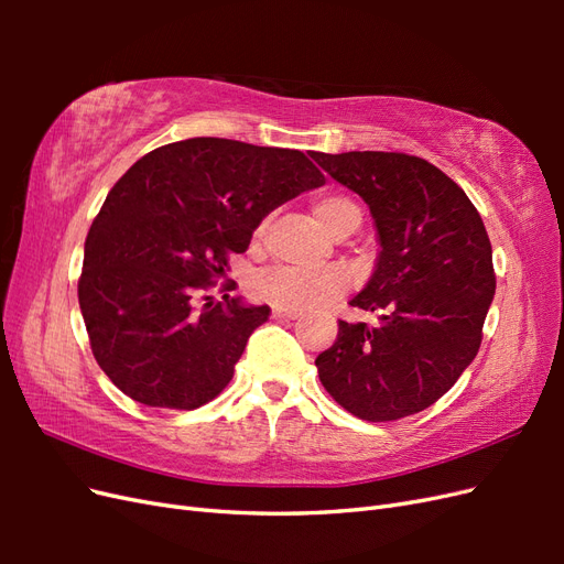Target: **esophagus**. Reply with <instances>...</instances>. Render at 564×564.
<instances>
[{"mask_svg": "<svg viewBox=\"0 0 564 564\" xmlns=\"http://www.w3.org/2000/svg\"><path fill=\"white\" fill-rule=\"evenodd\" d=\"M301 313L296 311H282V308H272V319H296Z\"/></svg>", "mask_w": 564, "mask_h": 564, "instance_id": "obj_1", "label": "esophagus"}]
</instances>
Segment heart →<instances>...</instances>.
<instances>
[{"mask_svg": "<svg viewBox=\"0 0 564 564\" xmlns=\"http://www.w3.org/2000/svg\"><path fill=\"white\" fill-rule=\"evenodd\" d=\"M319 224L334 237L350 235L362 224V207L350 195L329 193L313 207ZM251 292L282 311H308L315 305L348 292V275L336 268H296L280 265L259 272L251 282Z\"/></svg>", "mask_w": 564, "mask_h": 564, "instance_id": "heart-1", "label": "heart"}]
</instances>
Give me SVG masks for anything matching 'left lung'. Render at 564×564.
<instances>
[{
  "instance_id": "1",
  "label": "left lung",
  "mask_w": 564,
  "mask_h": 564,
  "mask_svg": "<svg viewBox=\"0 0 564 564\" xmlns=\"http://www.w3.org/2000/svg\"><path fill=\"white\" fill-rule=\"evenodd\" d=\"M360 195L379 232V259L350 305L379 313L338 322L317 355L329 395L362 421H398L435 404L475 360L497 289L491 245L468 195L440 169L404 152H311Z\"/></svg>"
}]
</instances>
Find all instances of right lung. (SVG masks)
I'll list each match as a JSON object with an SVG mask.
<instances>
[{"mask_svg":"<svg viewBox=\"0 0 564 564\" xmlns=\"http://www.w3.org/2000/svg\"><path fill=\"white\" fill-rule=\"evenodd\" d=\"M322 183L301 150L230 139L169 143L135 162L94 218L77 284L108 379L162 409L220 395L270 308L230 294L216 301L209 286L272 209Z\"/></svg>","mask_w":564,"mask_h":564,"instance_id":"add662e5","label":"right lung"}]
</instances>
